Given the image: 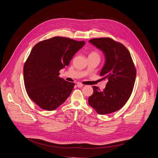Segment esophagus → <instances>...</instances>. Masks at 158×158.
I'll return each instance as SVG.
<instances>
[{
    "mask_svg": "<svg viewBox=\"0 0 158 158\" xmlns=\"http://www.w3.org/2000/svg\"><path fill=\"white\" fill-rule=\"evenodd\" d=\"M77 86L78 87H82L83 86V84H82V83H81V82H78V83L77 84Z\"/></svg>",
    "mask_w": 158,
    "mask_h": 158,
    "instance_id": "1",
    "label": "esophagus"
}]
</instances>
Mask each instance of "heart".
<instances>
[{"instance_id":"obj_1","label":"heart","mask_w":158,"mask_h":158,"mask_svg":"<svg viewBox=\"0 0 158 158\" xmlns=\"http://www.w3.org/2000/svg\"><path fill=\"white\" fill-rule=\"evenodd\" d=\"M89 57H98L100 59V54L96 51H93L89 54Z\"/></svg>"}]
</instances>
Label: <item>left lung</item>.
<instances>
[{
  "label": "left lung",
  "mask_w": 158,
  "mask_h": 158,
  "mask_svg": "<svg viewBox=\"0 0 158 158\" xmlns=\"http://www.w3.org/2000/svg\"><path fill=\"white\" fill-rule=\"evenodd\" d=\"M102 51L106 62L100 76L108 79L103 91L93 86L94 93L88 99L89 104L98 114H106L123 107L132 92L136 70L127 49L120 42L109 37L89 40Z\"/></svg>",
  "instance_id": "1"
}]
</instances>
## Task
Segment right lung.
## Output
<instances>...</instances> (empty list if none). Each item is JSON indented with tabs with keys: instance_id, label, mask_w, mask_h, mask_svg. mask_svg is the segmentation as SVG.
Here are the masks:
<instances>
[{
	"instance_id": "right-lung-1",
	"label": "right lung",
	"mask_w": 158,
	"mask_h": 158,
	"mask_svg": "<svg viewBox=\"0 0 158 158\" xmlns=\"http://www.w3.org/2000/svg\"><path fill=\"white\" fill-rule=\"evenodd\" d=\"M84 44L57 36L34 46L24 65V81L29 97L40 108L55 110L70 96L75 84L60 77L59 71Z\"/></svg>"
}]
</instances>
